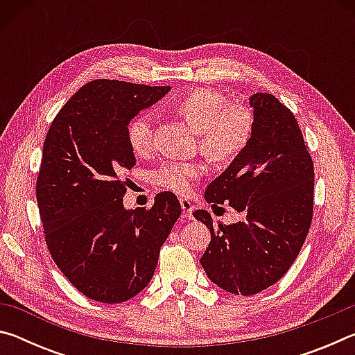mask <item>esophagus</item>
I'll return each mask as SVG.
<instances>
[{
    "label": "esophagus",
    "mask_w": 355,
    "mask_h": 355,
    "mask_svg": "<svg viewBox=\"0 0 355 355\" xmlns=\"http://www.w3.org/2000/svg\"><path fill=\"white\" fill-rule=\"evenodd\" d=\"M182 203V209H183V218L184 219H191L192 218V211H194V205L188 200V199H182L180 200Z\"/></svg>",
    "instance_id": "1"
}]
</instances>
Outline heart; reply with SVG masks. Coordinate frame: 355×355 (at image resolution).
<instances>
[{
	"label": "heart",
	"mask_w": 355,
	"mask_h": 355,
	"mask_svg": "<svg viewBox=\"0 0 355 355\" xmlns=\"http://www.w3.org/2000/svg\"><path fill=\"white\" fill-rule=\"evenodd\" d=\"M173 110L199 131L200 148L214 161H227L241 153L254 128L250 107L241 101H228L225 94L214 89H191L175 101ZM127 141L136 155L147 156L153 152L155 131L150 114L131 120ZM203 172L205 166L200 161H167L153 171L152 180L159 188L186 194Z\"/></svg>",
	"instance_id": "1"
}]
</instances>
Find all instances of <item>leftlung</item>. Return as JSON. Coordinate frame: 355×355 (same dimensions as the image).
<instances>
[{"mask_svg": "<svg viewBox=\"0 0 355 355\" xmlns=\"http://www.w3.org/2000/svg\"><path fill=\"white\" fill-rule=\"evenodd\" d=\"M252 136L230 167L205 191L211 207L243 214L236 224H213L205 209L194 218L211 241L200 263L222 290L252 296L286 274L313 219L315 171L294 114L271 94H254Z\"/></svg>", "mask_w": 355, "mask_h": 355, "instance_id": "left-lung-1", "label": "left lung"}]
</instances>
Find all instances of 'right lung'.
Returning a JSON list of instances; mask_svg holds the SVG:
<instances>
[{"label":"right lung","mask_w":355,"mask_h":355,"mask_svg":"<svg viewBox=\"0 0 355 355\" xmlns=\"http://www.w3.org/2000/svg\"><path fill=\"white\" fill-rule=\"evenodd\" d=\"M169 91L94 80L75 92L48 128L35 197L48 252L84 296L120 304L148 285L161 245L182 214L175 194L152 208H123L122 172L136 159L127 127L142 107Z\"/></svg>","instance_id":"obj_1"}]
</instances>
